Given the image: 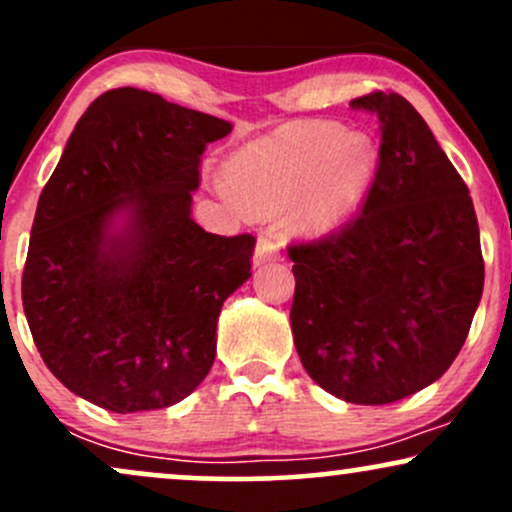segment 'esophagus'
<instances>
[{
    "instance_id": "obj_1",
    "label": "esophagus",
    "mask_w": 512,
    "mask_h": 512,
    "mask_svg": "<svg viewBox=\"0 0 512 512\" xmlns=\"http://www.w3.org/2000/svg\"><path fill=\"white\" fill-rule=\"evenodd\" d=\"M279 257H281V250H279V243H276L274 238L262 236L260 240H257L255 257H252L255 267H262V264H267V262H276Z\"/></svg>"
}]
</instances>
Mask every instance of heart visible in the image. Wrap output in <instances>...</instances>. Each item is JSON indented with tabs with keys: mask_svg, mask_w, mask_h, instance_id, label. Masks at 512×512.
Returning a JSON list of instances; mask_svg holds the SVG:
<instances>
[{
	"mask_svg": "<svg viewBox=\"0 0 512 512\" xmlns=\"http://www.w3.org/2000/svg\"><path fill=\"white\" fill-rule=\"evenodd\" d=\"M378 163L370 134L313 122L243 146L228 161L226 178L233 197L252 214L293 207V221L303 231L330 233L366 202Z\"/></svg>",
	"mask_w": 512,
	"mask_h": 512,
	"instance_id": "b5f03b06",
	"label": "heart"
}]
</instances>
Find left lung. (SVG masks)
Wrapping results in <instances>:
<instances>
[{"mask_svg":"<svg viewBox=\"0 0 512 512\" xmlns=\"http://www.w3.org/2000/svg\"><path fill=\"white\" fill-rule=\"evenodd\" d=\"M378 115L366 207L337 236L291 245V332L303 368L351 404H390L436 383L484 291L472 197L424 117L399 93L351 101Z\"/></svg>","mask_w":512,"mask_h":512,"instance_id":"8db88e82","label":"left lung"}]
</instances>
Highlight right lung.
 I'll return each mask as SVG.
<instances>
[{
    "instance_id": "add662e5",
    "label": "right lung",
    "mask_w": 512,
    "mask_h": 512,
    "mask_svg": "<svg viewBox=\"0 0 512 512\" xmlns=\"http://www.w3.org/2000/svg\"><path fill=\"white\" fill-rule=\"evenodd\" d=\"M233 125L115 88L88 105L38 199L23 313L45 366L115 414L166 409L207 378L221 305L255 238L192 219L199 158Z\"/></svg>"
}]
</instances>
